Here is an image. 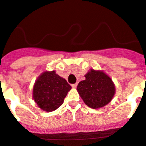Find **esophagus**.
<instances>
[{"label": "esophagus", "mask_w": 146, "mask_h": 146, "mask_svg": "<svg viewBox=\"0 0 146 146\" xmlns=\"http://www.w3.org/2000/svg\"><path fill=\"white\" fill-rule=\"evenodd\" d=\"M77 86H78V84H74L72 85V87H73V88H75V87H77Z\"/></svg>", "instance_id": "1"}]
</instances>
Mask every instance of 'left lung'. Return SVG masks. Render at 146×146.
Returning a JSON list of instances; mask_svg holds the SVG:
<instances>
[{
    "label": "left lung",
    "instance_id": "1",
    "mask_svg": "<svg viewBox=\"0 0 146 146\" xmlns=\"http://www.w3.org/2000/svg\"><path fill=\"white\" fill-rule=\"evenodd\" d=\"M85 78L84 80L79 82L77 90L87 106L92 108H102L112 100L115 87L107 74L91 69Z\"/></svg>",
    "mask_w": 146,
    "mask_h": 146
}]
</instances>
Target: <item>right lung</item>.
Segmentation results:
<instances>
[{
	"label": "right lung",
	"mask_w": 146,
	"mask_h": 146,
	"mask_svg": "<svg viewBox=\"0 0 146 146\" xmlns=\"http://www.w3.org/2000/svg\"><path fill=\"white\" fill-rule=\"evenodd\" d=\"M72 87L56 72H45L37 79L33 88V98L39 108L53 111L61 106Z\"/></svg>",
	"instance_id": "add662e5"
}]
</instances>
